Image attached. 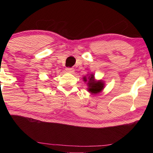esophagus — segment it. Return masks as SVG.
<instances>
[{
    "mask_svg": "<svg viewBox=\"0 0 153 153\" xmlns=\"http://www.w3.org/2000/svg\"><path fill=\"white\" fill-rule=\"evenodd\" d=\"M66 71L68 72H69V73H71V74H73V73L74 72V70L73 68H67L66 69Z\"/></svg>",
    "mask_w": 153,
    "mask_h": 153,
    "instance_id": "34e87169",
    "label": "esophagus"
}]
</instances>
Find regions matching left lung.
I'll return each mask as SVG.
<instances>
[{"mask_svg":"<svg viewBox=\"0 0 153 153\" xmlns=\"http://www.w3.org/2000/svg\"><path fill=\"white\" fill-rule=\"evenodd\" d=\"M88 77L84 76L83 78L85 83L87 82V91L91 95H97L103 91L105 86L104 81L102 80H96L94 74H88Z\"/></svg>","mask_w":153,"mask_h":153,"instance_id":"8db88e82","label":"left lung"}]
</instances>
